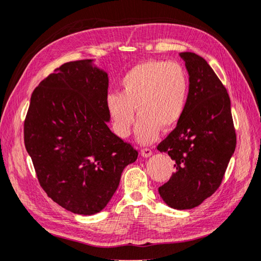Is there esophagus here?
<instances>
[{
	"mask_svg": "<svg viewBox=\"0 0 261 261\" xmlns=\"http://www.w3.org/2000/svg\"><path fill=\"white\" fill-rule=\"evenodd\" d=\"M151 153H152L151 149H149V148H144V149H142V150H141V156L146 157V159L149 156H151Z\"/></svg>",
	"mask_w": 261,
	"mask_h": 261,
	"instance_id": "1",
	"label": "esophagus"
}]
</instances>
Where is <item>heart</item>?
Instances as JSON below:
<instances>
[{
  "label": "heart",
  "mask_w": 261,
  "mask_h": 261,
  "mask_svg": "<svg viewBox=\"0 0 261 261\" xmlns=\"http://www.w3.org/2000/svg\"><path fill=\"white\" fill-rule=\"evenodd\" d=\"M120 93L106 97V111L113 130L127 138L139 121L135 139L141 144L151 143L161 128L171 129L185 112L190 91L189 74L180 63L147 60L128 70L120 81Z\"/></svg>",
  "instance_id": "1"
}]
</instances>
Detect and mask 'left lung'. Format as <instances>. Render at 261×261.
<instances>
[{"instance_id":"1","label":"left lung","mask_w":261,"mask_h":261,"mask_svg":"<svg viewBox=\"0 0 261 261\" xmlns=\"http://www.w3.org/2000/svg\"><path fill=\"white\" fill-rule=\"evenodd\" d=\"M189 72L185 112L157 149L174 161L176 172L159 189L169 207L192 209L219 189L236 148L227 89L200 55L179 54Z\"/></svg>"}]
</instances>
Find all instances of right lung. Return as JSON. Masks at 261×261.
I'll return each mask as SVG.
<instances>
[{
  "instance_id": "1",
  "label": "right lung",
  "mask_w": 261,
  "mask_h": 261,
  "mask_svg": "<svg viewBox=\"0 0 261 261\" xmlns=\"http://www.w3.org/2000/svg\"><path fill=\"white\" fill-rule=\"evenodd\" d=\"M108 72L95 60L68 62L34 89L24 142L44 191L80 215L101 212L138 151L111 132Z\"/></svg>"
}]
</instances>
